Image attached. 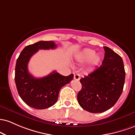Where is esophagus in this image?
<instances>
[{"instance_id":"obj_1","label":"esophagus","mask_w":135,"mask_h":135,"mask_svg":"<svg viewBox=\"0 0 135 135\" xmlns=\"http://www.w3.org/2000/svg\"><path fill=\"white\" fill-rule=\"evenodd\" d=\"M74 79L76 80H79L80 79V75H78V74H76L74 76Z\"/></svg>"}]
</instances>
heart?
<instances>
[{"instance_id": "1", "label": "heart", "mask_w": 135, "mask_h": 135, "mask_svg": "<svg viewBox=\"0 0 135 135\" xmlns=\"http://www.w3.org/2000/svg\"><path fill=\"white\" fill-rule=\"evenodd\" d=\"M81 59L84 61L90 60V65L92 66H96L100 60V57L98 55H95V51L92 50H85L81 55Z\"/></svg>"}]
</instances>
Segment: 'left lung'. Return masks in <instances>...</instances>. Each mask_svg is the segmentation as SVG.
Listing matches in <instances>:
<instances>
[{"instance_id": "obj_1", "label": "left lung", "mask_w": 135, "mask_h": 135, "mask_svg": "<svg viewBox=\"0 0 135 135\" xmlns=\"http://www.w3.org/2000/svg\"><path fill=\"white\" fill-rule=\"evenodd\" d=\"M104 59L101 66L80 80L82 87L77 99L80 107L90 113H101L111 108L120 98L126 73L120 55L104 46Z\"/></svg>"}]
</instances>
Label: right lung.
Instances as JSON below:
<instances>
[{
  "instance_id": "obj_1",
  "label": "right lung",
  "mask_w": 135,
  "mask_h": 135,
  "mask_svg": "<svg viewBox=\"0 0 135 135\" xmlns=\"http://www.w3.org/2000/svg\"><path fill=\"white\" fill-rule=\"evenodd\" d=\"M57 45L53 41H40L27 46L16 60L15 84L19 96L29 107L35 109H46L54 105L58 99L62 87L73 78L71 74L61 75L56 71L42 78H34L28 70V63L31 57L39 50L55 49Z\"/></svg>"
}]
</instances>
